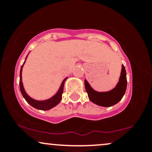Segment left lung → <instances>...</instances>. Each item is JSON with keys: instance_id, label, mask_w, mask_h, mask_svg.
Wrapping results in <instances>:
<instances>
[{"instance_id": "1", "label": "left lung", "mask_w": 152, "mask_h": 152, "mask_svg": "<svg viewBox=\"0 0 152 152\" xmlns=\"http://www.w3.org/2000/svg\"><path fill=\"white\" fill-rule=\"evenodd\" d=\"M85 88L91 102L104 107H109L117 104L123 98L126 90V73L124 66L122 65L121 76L118 84L113 90L108 92H97L91 87L88 83L84 80Z\"/></svg>"}]
</instances>
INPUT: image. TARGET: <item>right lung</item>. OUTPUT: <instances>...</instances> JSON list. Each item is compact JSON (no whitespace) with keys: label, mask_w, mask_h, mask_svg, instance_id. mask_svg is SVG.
Masks as SVG:
<instances>
[{"label":"right lung","mask_w":152,"mask_h":152,"mask_svg":"<svg viewBox=\"0 0 152 152\" xmlns=\"http://www.w3.org/2000/svg\"><path fill=\"white\" fill-rule=\"evenodd\" d=\"M26 58H27V57H26ZM24 63H25V61H24ZM23 66V64L22 65L21 69H20V81H19V85H20V92H21L23 96L24 99H26V102L28 103L31 106H32L33 107L36 108V109H39V110H43V111L49 110L50 109H52L53 107H54V106H56L57 104H58L62 99V94H63V91H64V83H65V81L67 78H66L63 81L58 91L57 92V94H56L55 96H53V97H51L50 99L46 101H36V100H34V99H33L32 98H31L29 96H28V94L26 93L25 90H24L23 88V83L21 81V77H22L21 74H22Z\"/></svg>","instance_id":"right-lung-1"}]
</instances>
